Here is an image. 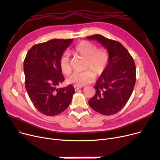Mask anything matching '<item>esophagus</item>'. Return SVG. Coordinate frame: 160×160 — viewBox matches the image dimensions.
Segmentation results:
<instances>
[{"mask_svg":"<svg viewBox=\"0 0 160 160\" xmlns=\"http://www.w3.org/2000/svg\"><path fill=\"white\" fill-rule=\"evenodd\" d=\"M74 90H75L76 92V91H78V89H81V88H80V87H78V86H74Z\"/></svg>","mask_w":160,"mask_h":160,"instance_id":"obj_1","label":"esophagus"}]
</instances>
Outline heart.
Instances as JSON below:
<instances>
[{
    "label": "heart",
    "instance_id": "heart-1",
    "mask_svg": "<svg viewBox=\"0 0 160 160\" xmlns=\"http://www.w3.org/2000/svg\"><path fill=\"white\" fill-rule=\"evenodd\" d=\"M74 52L86 59V69H90L83 72H76L67 79L68 84L81 87L92 82L96 76L101 75L107 68L108 55L103 49H97V46L91 42L81 41L74 48ZM60 68L63 74H70L71 68L68 53H65L59 61ZM94 73H93V72Z\"/></svg>",
    "mask_w": 160,
    "mask_h": 160
}]
</instances>
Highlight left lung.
<instances>
[{
    "mask_svg": "<svg viewBox=\"0 0 160 160\" xmlns=\"http://www.w3.org/2000/svg\"><path fill=\"white\" fill-rule=\"evenodd\" d=\"M86 38L97 41L108 53L107 68L95 83L96 93L89 105L101 114L113 115L126 105L133 93L136 81L134 60L118 42L101 34Z\"/></svg>",
    "mask_w": 160,
    "mask_h": 160,
    "instance_id": "1",
    "label": "left lung"
}]
</instances>
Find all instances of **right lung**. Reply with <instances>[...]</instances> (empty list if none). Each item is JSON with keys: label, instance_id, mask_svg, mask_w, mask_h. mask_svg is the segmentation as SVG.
Returning a JSON list of instances; mask_svg holds the SVG:
<instances>
[{"label": "right lung", "instance_id": "right-lung-1", "mask_svg": "<svg viewBox=\"0 0 160 160\" xmlns=\"http://www.w3.org/2000/svg\"><path fill=\"white\" fill-rule=\"evenodd\" d=\"M72 41L50 40L33 46L27 53L23 63L25 88L34 106L44 115L63 112L75 93L71 85L57 88L65 80L59 61Z\"/></svg>", "mask_w": 160, "mask_h": 160}]
</instances>
